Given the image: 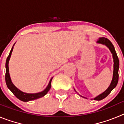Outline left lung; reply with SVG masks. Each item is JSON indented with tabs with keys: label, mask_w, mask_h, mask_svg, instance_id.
Wrapping results in <instances>:
<instances>
[{
	"label": "left lung",
	"mask_w": 124,
	"mask_h": 124,
	"mask_svg": "<svg viewBox=\"0 0 124 124\" xmlns=\"http://www.w3.org/2000/svg\"><path fill=\"white\" fill-rule=\"evenodd\" d=\"M97 43H99V44H102L106 46L109 49V50L110 51L111 53L112 54V58H113L114 61L113 76H112V79L111 83H110V85H109V87H107V89L105 91H104L102 93H101V94L98 95V96H96V97H94V98L93 99L95 101H101L102 100V99H104L105 97H107V96L110 94V92L116 87L118 81H119V58H118L117 55V53H116V50H115L114 46V45H112V43L110 42V40H109L106 38H103V37H102V38H99V40L97 41ZM74 91L76 92V91L75 89H74ZM79 96H81V95H79ZM81 96L87 99L86 97H83V96Z\"/></svg>",
	"instance_id": "obj_1"
}]
</instances>
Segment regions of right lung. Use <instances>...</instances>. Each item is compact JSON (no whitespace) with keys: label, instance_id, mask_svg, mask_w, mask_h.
<instances>
[{"label":"right lung","instance_id":"add662e5","mask_svg":"<svg viewBox=\"0 0 124 124\" xmlns=\"http://www.w3.org/2000/svg\"><path fill=\"white\" fill-rule=\"evenodd\" d=\"M15 43H14V46L15 45ZM14 46H13L12 49H11L10 51L9 55L7 57V58L6 60V63H5V82H6L7 86V87L11 91V92H12V93L18 99H20V100L22 101L28 102L30 101L35 100V99H38V98L43 97L49 91V90H50V88H51V81H52L53 77L50 79L48 86H46V87L45 89L44 90L37 93H24V92L20 90L19 89L17 88V87L13 84L12 81V80H11L10 76L9 69H8V63H9V60L10 58L11 54H12L13 49H14Z\"/></svg>","mask_w":124,"mask_h":124}]
</instances>
